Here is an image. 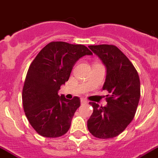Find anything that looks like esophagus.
Segmentation results:
<instances>
[{"label": "esophagus", "instance_id": "esophagus-1", "mask_svg": "<svg viewBox=\"0 0 158 158\" xmlns=\"http://www.w3.org/2000/svg\"><path fill=\"white\" fill-rule=\"evenodd\" d=\"M87 103V101L85 99H81V104H86Z\"/></svg>", "mask_w": 158, "mask_h": 158}]
</instances>
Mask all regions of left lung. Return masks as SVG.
<instances>
[{"label":"left lung","instance_id":"8db88e82","mask_svg":"<svg viewBox=\"0 0 158 158\" xmlns=\"http://www.w3.org/2000/svg\"><path fill=\"white\" fill-rule=\"evenodd\" d=\"M89 48L107 68L103 86L108 91L104 107L89 102L94 108L87 127L94 136L110 139L122 133L135 116L140 97V81L136 69L114 45H91Z\"/></svg>","mask_w":158,"mask_h":158}]
</instances>
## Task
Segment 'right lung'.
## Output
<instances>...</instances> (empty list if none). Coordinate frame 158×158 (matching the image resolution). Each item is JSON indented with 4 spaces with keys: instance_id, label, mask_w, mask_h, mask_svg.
<instances>
[{
    "instance_id": "obj_1",
    "label": "right lung",
    "mask_w": 158,
    "mask_h": 158,
    "mask_svg": "<svg viewBox=\"0 0 158 158\" xmlns=\"http://www.w3.org/2000/svg\"><path fill=\"white\" fill-rule=\"evenodd\" d=\"M93 53L82 44L57 41L46 45L28 69L23 89V104L28 121L38 134L55 138L69 131L80 99L59 96L76 61Z\"/></svg>"
}]
</instances>
